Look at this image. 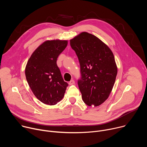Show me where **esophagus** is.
Listing matches in <instances>:
<instances>
[{
    "label": "esophagus",
    "mask_w": 147,
    "mask_h": 147,
    "mask_svg": "<svg viewBox=\"0 0 147 147\" xmlns=\"http://www.w3.org/2000/svg\"><path fill=\"white\" fill-rule=\"evenodd\" d=\"M74 83H75L74 80H71L69 82V85H73V84H74Z\"/></svg>",
    "instance_id": "esophagus-1"
}]
</instances>
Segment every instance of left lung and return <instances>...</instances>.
Listing matches in <instances>:
<instances>
[{
	"label": "left lung",
	"instance_id": "left-lung-1",
	"mask_svg": "<svg viewBox=\"0 0 147 147\" xmlns=\"http://www.w3.org/2000/svg\"><path fill=\"white\" fill-rule=\"evenodd\" d=\"M70 41L80 65L78 85L82 99L88 106H99L108 98L117 74L113 53L100 39L87 32Z\"/></svg>",
	"mask_w": 147,
	"mask_h": 147
}]
</instances>
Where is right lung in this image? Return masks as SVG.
<instances>
[{
  "instance_id": "add662e5",
  "label": "right lung",
  "mask_w": 147,
  "mask_h": 147,
  "mask_svg": "<svg viewBox=\"0 0 147 147\" xmlns=\"http://www.w3.org/2000/svg\"><path fill=\"white\" fill-rule=\"evenodd\" d=\"M67 44V40H45L34 51L26 66V77L31 91L38 100L49 105L60 101L68 86L56 63Z\"/></svg>"
}]
</instances>
